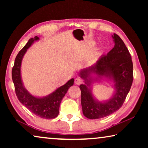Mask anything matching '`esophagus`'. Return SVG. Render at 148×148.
<instances>
[{"label":"esophagus","mask_w":148,"mask_h":148,"mask_svg":"<svg viewBox=\"0 0 148 148\" xmlns=\"http://www.w3.org/2000/svg\"><path fill=\"white\" fill-rule=\"evenodd\" d=\"M82 82H83V79H82L81 77H76L74 80V83L76 85H80L81 84H82Z\"/></svg>","instance_id":"1"}]
</instances>
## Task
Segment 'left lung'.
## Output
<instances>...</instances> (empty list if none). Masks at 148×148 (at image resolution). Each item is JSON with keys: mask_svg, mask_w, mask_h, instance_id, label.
<instances>
[{"mask_svg": "<svg viewBox=\"0 0 148 148\" xmlns=\"http://www.w3.org/2000/svg\"><path fill=\"white\" fill-rule=\"evenodd\" d=\"M114 47L98 59L96 63L79 71L85 84L79 86L83 114L87 118L96 119L110 116L122 106L133 81L131 56L123 41L112 35ZM102 77L114 83L115 91L109 100L99 101L93 96L90 86Z\"/></svg>", "mask_w": 148, "mask_h": 148, "instance_id": "obj_1", "label": "left lung"}]
</instances>
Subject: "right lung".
<instances>
[{"label":"right lung","mask_w":148,"mask_h":148,"mask_svg":"<svg viewBox=\"0 0 148 148\" xmlns=\"http://www.w3.org/2000/svg\"><path fill=\"white\" fill-rule=\"evenodd\" d=\"M39 40L37 36L31 38L16 57L12 71L15 91L19 102L32 113L44 119H53L59 115V109L62 99L67 91L74 85V79L72 78L66 84L59 87L51 93L43 97L32 95L24 87L21 76V66L24 55L34 41Z\"/></svg>","instance_id":"1"}]
</instances>
